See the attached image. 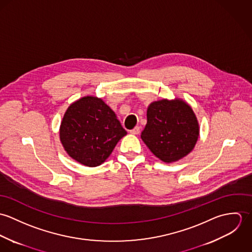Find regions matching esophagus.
Masks as SVG:
<instances>
[{"instance_id": "obj_1", "label": "esophagus", "mask_w": 252, "mask_h": 252, "mask_svg": "<svg viewBox=\"0 0 252 252\" xmlns=\"http://www.w3.org/2000/svg\"><path fill=\"white\" fill-rule=\"evenodd\" d=\"M140 132H141V129H140V127H135L133 130H131L130 131V133L131 134H133V135H138V134H140Z\"/></svg>"}]
</instances>
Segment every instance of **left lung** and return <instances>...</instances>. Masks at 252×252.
I'll list each match as a JSON object with an SVG mask.
<instances>
[{
    "mask_svg": "<svg viewBox=\"0 0 252 252\" xmlns=\"http://www.w3.org/2000/svg\"><path fill=\"white\" fill-rule=\"evenodd\" d=\"M142 140L160 160L172 163L192 151L199 138V124L191 107L180 99L153 102L147 108Z\"/></svg>",
    "mask_w": 252,
    "mask_h": 252,
    "instance_id": "left-lung-1",
    "label": "left lung"
}]
</instances>
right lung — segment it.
I'll return each mask as SVG.
<instances>
[{
    "mask_svg": "<svg viewBox=\"0 0 252 252\" xmlns=\"http://www.w3.org/2000/svg\"><path fill=\"white\" fill-rule=\"evenodd\" d=\"M126 134L114 111L102 99L92 96L72 103L60 126V141L65 150L87 167L104 163Z\"/></svg>",
    "mask_w": 252,
    "mask_h": 252,
    "instance_id": "obj_1",
    "label": "right lung"
}]
</instances>
